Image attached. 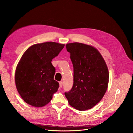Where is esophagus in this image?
<instances>
[{
    "mask_svg": "<svg viewBox=\"0 0 133 133\" xmlns=\"http://www.w3.org/2000/svg\"><path fill=\"white\" fill-rule=\"evenodd\" d=\"M59 85H60V88H62V85H63V83H62V82H59Z\"/></svg>",
    "mask_w": 133,
    "mask_h": 133,
    "instance_id": "obj_1",
    "label": "esophagus"
}]
</instances>
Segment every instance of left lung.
Instances as JSON below:
<instances>
[{"instance_id":"obj_1","label":"left lung","mask_w":133,"mask_h":133,"mask_svg":"<svg viewBox=\"0 0 133 133\" xmlns=\"http://www.w3.org/2000/svg\"><path fill=\"white\" fill-rule=\"evenodd\" d=\"M73 66V84L65 92L76 109H91L102 99L107 89L109 73L105 60L96 49L80 43L66 45Z\"/></svg>"}]
</instances>
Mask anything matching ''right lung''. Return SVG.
Wrapping results in <instances>:
<instances>
[{
	"label": "right lung",
	"mask_w": 133,
	"mask_h": 133,
	"mask_svg": "<svg viewBox=\"0 0 133 133\" xmlns=\"http://www.w3.org/2000/svg\"><path fill=\"white\" fill-rule=\"evenodd\" d=\"M65 45L55 42L37 44L22 55L15 72L17 90L22 99L34 107H42L51 101L59 87L54 79L55 73L51 61Z\"/></svg>",
	"instance_id": "right-lung-1"
}]
</instances>
